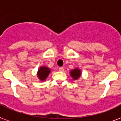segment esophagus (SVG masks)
<instances>
[{
  "label": "esophagus",
  "instance_id": "esophagus-1",
  "mask_svg": "<svg viewBox=\"0 0 121 121\" xmlns=\"http://www.w3.org/2000/svg\"><path fill=\"white\" fill-rule=\"evenodd\" d=\"M59 71H61V72H62V71H64V67H59Z\"/></svg>",
  "mask_w": 121,
  "mask_h": 121
}]
</instances>
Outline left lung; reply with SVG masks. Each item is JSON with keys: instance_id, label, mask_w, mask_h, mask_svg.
I'll return each instance as SVG.
<instances>
[{"instance_id": "1", "label": "left lung", "mask_w": 121, "mask_h": 121, "mask_svg": "<svg viewBox=\"0 0 121 121\" xmlns=\"http://www.w3.org/2000/svg\"><path fill=\"white\" fill-rule=\"evenodd\" d=\"M81 73H81V69L78 67H76L74 69H71L70 73H69L70 75L74 80H78L79 79V78L81 77Z\"/></svg>"}]
</instances>
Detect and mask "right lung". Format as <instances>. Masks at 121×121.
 I'll return each instance as SVG.
<instances>
[{
    "instance_id": "add662e5",
    "label": "right lung",
    "mask_w": 121,
    "mask_h": 121,
    "mask_svg": "<svg viewBox=\"0 0 121 121\" xmlns=\"http://www.w3.org/2000/svg\"><path fill=\"white\" fill-rule=\"evenodd\" d=\"M50 72H51L50 68L43 65V66H40V68L38 69L36 76L40 81H44L47 78L48 76L49 75Z\"/></svg>"
}]
</instances>
